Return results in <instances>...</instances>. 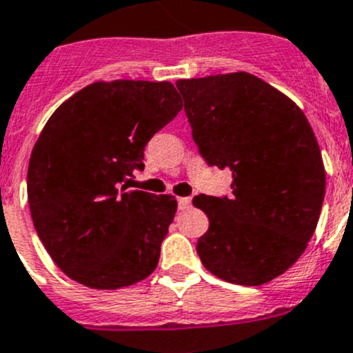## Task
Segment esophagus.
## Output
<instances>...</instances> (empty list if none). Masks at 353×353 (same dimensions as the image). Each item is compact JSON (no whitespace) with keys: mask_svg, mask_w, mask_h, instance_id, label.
Instances as JSON below:
<instances>
[{"mask_svg":"<svg viewBox=\"0 0 353 353\" xmlns=\"http://www.w3.org/2000/svg\"><path fill=\"white\" fill-rule=\"evenodd\" d=\"M177 205H179V210H188L191 207V198L190 196H183L177 200Z\"/></svg>","mask_w":353,"mask_h":353,"instance_id":"esophagus-1","label":"esophagus"}]
</instances>
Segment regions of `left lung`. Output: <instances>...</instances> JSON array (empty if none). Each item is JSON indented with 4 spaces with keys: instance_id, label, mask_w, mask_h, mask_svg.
<instances>
[{
    "instance_id": "left-lung-1",
    "label": "left lung",
    "mask_w": 353,
    "mask_h": 353,
    "mask_svg": "<svg viewBox=\"0 0 353 353\" xmlns=\"http://www.w3.org/2000/svg\"><path fill=\"white\" fill-rule=\"evenodd\" d=\"M176 85L201 157L232 172L231 198H193L208 217L201 263L234 285L272 281L305 252L319 221L326 170L312 128L295 101L248 72Z\"/></svg>"
}]
</instances>
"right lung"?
Returning <instances> with one entry per match:
<instances>
[{"label": "right lung", "mask_w": 353, "mask_h": 353, "mask_svg": "<svg viewBox=\"0 0 353 353\" xmlns=\"http://www.w3.org/2000/svg\"><path fill=\"white\" fill-rule=\"evenodd\" d=\"M181 108L172 82L117 79L85 85L48 119L30 153L27 198L37 236L70 279L119 290L157 269L176 196L119 184L145 169L146 143Z\"/></svg>", "instance_id": "1"}]
</instances>
